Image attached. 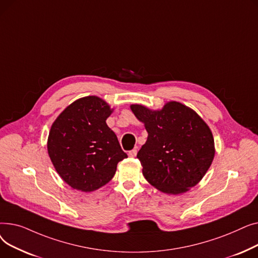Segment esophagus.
Returning <instances> with one entry per match:
<instances>
[{
  "instance_id": "esophagus-1",
  "label": "esophagus",
  "mask_w": 258,
  "mask_h": 258,
  "mask_svg": "<svg viewBox=\"0 0 258 258\" xmlns=\"http://www.w3.org/2000/svg\"><path fill=\"white\" fill-rule=\"evenodd\" d=\"M137 152H138V151L136 150V148H134V150H132V151H130V152H128V156H130V157H132V158L136 157Z\"/></svg>"
}]
</instances>
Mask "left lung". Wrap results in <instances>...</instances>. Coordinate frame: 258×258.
Here are the masks:
<instances>
[{"label":"left lung","mask_w":258,"mask_h":258,"mask_svg":"<svg viewBox=\"0 0 258 258\" xmlns=\"http://www.w3.org/2000/svg\"><path fill=\"white\" fill-rule=\"evenodd\" d=\"M131 110L148 134L137 154L146 181L168 195H180L196 186L215 154L206 122L177 101L167 102L160 111L141 104H132Z\"/></svg>","instance_id":"8db88e82"}]
</instances>
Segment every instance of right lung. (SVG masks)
<instances>
[{"label":"right lung","mask_w":258,"mask_h":258,"mask_svg":"<svg viewBox=\"0 0 258 258\" xmlns=\"http://www.w3.org/2000/svg\"><path fill=\"white\" fill-rule=\"evenodd\" d=\"M113 110L97 96L77 99L53 122L48 154L60 178L73 189L91 192L110 182L127 158L105 120Z\"/></svg>","instance_id":"right-lung-1"}]
</instances>
